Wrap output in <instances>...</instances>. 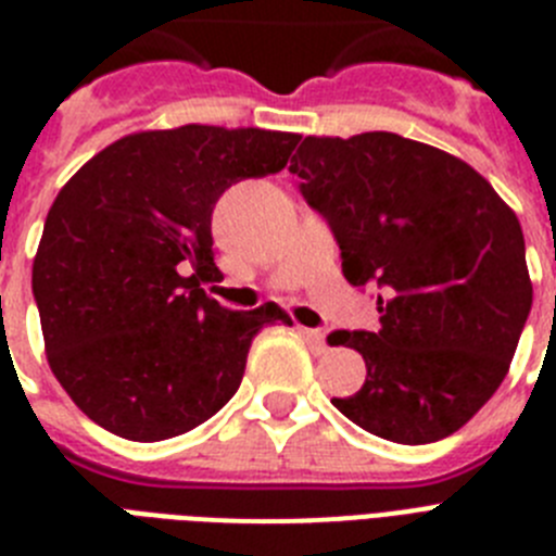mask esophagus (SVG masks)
<instances>
[{"mask_svg": "<svg viewBox=\"0 0 556 556\" xmlns=\"http://www.w3.org/2000/svg\"><path fill=\"white\" fill-rule=\"evenodd\" d=\"M301 333L308 342V348H312V353H326V333L317 331V328H301Z\"/></svg>", "mask_w": 556, "mask_h": 556, "instance_id": "obj_1", "label": "esophagus"}]
</instances>
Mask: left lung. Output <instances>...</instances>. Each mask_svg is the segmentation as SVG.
<instances>
[{"mask_svg":"<svg viewBox=\"0 0 556 556\" xmlns=\"http://www.w3.org/2000/svg\"><path fill=\"white\" fill-rule=\"evenodd\" d=\"M289 172L328 223L353 287L378 289L376 331H333L362 353L348 420L392 443H437L498 390L532 308L518 217L473 166L397 132L306 136Z\"/></svg>","mask_w":556,"mask_h":556,"instance_id":"1","label":"left lung"}]
</instances>
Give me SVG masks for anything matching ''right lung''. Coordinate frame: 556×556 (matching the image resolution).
<instances>
[{"mask_svg": "<svg viewBox=\"0 0 556 556\" xmlns=\"http://www.w3.org/2000/svg\"><path fill=\"white\" fill-rule=\"evenodd\" d=\"M298 132L184 125L132 132L55 198L33 262L49 367L97 426L132 443L169 440L239 390L250 342L287 323L275 303L230 312L211 214L223 191L287 166Z\"/></svg>", "mask_w": 556, "mask_h": 556, "instance_id": "obj_1", "label": "right lung"}]
</instances>
